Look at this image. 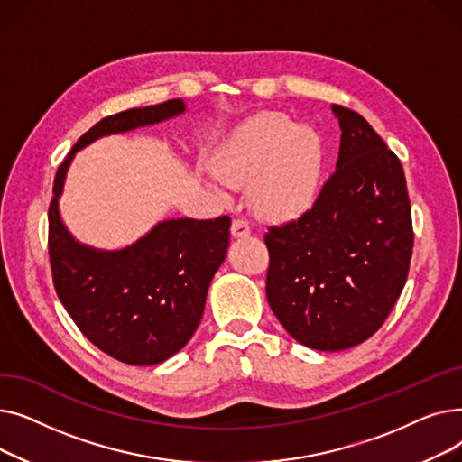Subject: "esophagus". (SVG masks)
<instances>
[{"label": "esophagus", "mask_w": 462, "mask_h": 462, "mask_svg": "<svg viewBox=\"0 0 462 462\" xmlns=\"http://www.w3.org/2000/svg\"><path fill=\"white\" fill-rule=\"evenodd\" d=\"M232 236H234L236 239L249 237V236H251L249 223H247V221H244V218H236V221L232 223Z\"/></svg>", "instance_id": "1"}]
</instances>
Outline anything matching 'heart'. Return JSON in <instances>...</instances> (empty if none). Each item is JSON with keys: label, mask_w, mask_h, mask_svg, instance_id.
Wrapping results in <instances>:
<instances>
[{"label": "heart", "mask_w": 462, "mask_h": 462, "mask_svg": "<svg viewBox=\"0 0 462 462\" xmlns=\"http://www.w3.org/2000/svg\"><path fill=\"white\" fill-rule=\"evenodd\" d=\"M328 143L310 125L282 114H260L241 125L217 155L213 172L225 185L249 187L265 221L284 223L317 204L326 178Z\"/></svg>", "instance_id": "heart-1"}]
</instances>
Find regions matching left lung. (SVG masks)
I'll list each match as a JSON object with an SVG mask.
<instances>
[{
  "label": "left lung",
  "instance_id": "left-lung-1",
  "mask_svg": "<svg viewBox=\"0 0 462 462\" xmlns=\"http://www.w3.org/2000/svg\"><path fill=\"white\" fill-rule=\"evenodd\" d=\"M331 112L341 127L335 174L307 213L263 236L273 314L322 352L357 346L382 328L414 247L401 161L365 117L337 105Z\"/></svg>",
  "mask_w": 462,
  "mask_h": 462
}]
</instances>
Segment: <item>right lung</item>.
<instances>
[{
  "instance_id": "obj_1",
  "label": "right lung",
  "mask_w": 462,
  "mask_h": 462,
  "mask_svg": "<svg viewBox=\"0 0 462 462\" xmlns=\"http://www.w3.org/2000/svg\"><path fill=\"white\" fill-rule=\"evenodd\" d=\"M183 99L131 108L95 124L60 164L48 209V253L58 298L97 348L127 365H157L197 331L208 288L226 258L230 217L166 218L119 249H97L70 234L60 211L75 155L95 140L185 114Z\"/></svg>"
}]
</instances>
